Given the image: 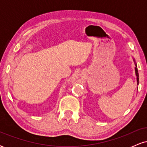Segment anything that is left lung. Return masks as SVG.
Segmentation results:
<instances>
[{
	"mask_svg": "<svg viewBox=\"0 0 147 147\" xmlns=\"http://www.w3.org/2000/svg\"><path fill=\"white\" fill-rule=\"evenodd\" d=\"M133 61H134L135 63V65H136V67H135V72H136V77H137V84L138 85V84H139V74H138V68H137V64H136V60H135V59L133 58Z\"/></svg>",
	"mask_w": 147,
	"mask_h": 147,
	"instance_id": "left-lung-1",
	"label": "left lung"
}]
</instances>
